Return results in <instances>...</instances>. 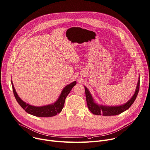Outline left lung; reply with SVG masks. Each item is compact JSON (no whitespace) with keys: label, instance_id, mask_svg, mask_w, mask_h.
Masks as SVG:
<instances>
[{"label":"left lung","instance_id":"left-lung-1","mask_svg":"<svg viewBox=\"0 0 150 150\" xmlns=\"http://www.w3.org/2000/svg\"><path fill=\"white\" fill-rule=\"evenodd\" d=\"M139 83H140V77H139V80L138 81L137 86L134 95L131 98V99L126 103L123 105H119V106H105L98 105L96 103H95L93 99L86 87H85V94L87 105L89 110L91 111L92 113L95 115H103L104 116H109V115H116L121 114L125 111L127 110L129 107L134 103L135 100L137 98L138 95L139 89Z\"/></svg>","mask_w":150,"mask_h":150}]
</instances>
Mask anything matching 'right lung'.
Returning a JSON list of instances; mask_svg holds the SVG:
<instances>
[{"label": "right lung", "mask_w": 150, "mask_h": 150, "mask_svg": "<svg viewBox=\"0 0 150 150\" xmlns=\"http://www.w3.org/2000/svg\"><path fill=\"white\" fill-rule=\"evenodd\" d=\"M13 92L15 96L16 100L17 101L20 105L28 114L33 115L37 116V117H52L56 115L57 114L59 113L63 107L65 103V100L66 97L67 96L72 88L76 85V81H74L70 84L67 85L62 91L60 96H59L57 101L52 104H49L47 105L42 106V107H35L30 105L24 102L22 99L18 96L17 93L14 88L12 81H11Z\"/></svg>", "instance_id": "obj_1"}]
</instances>
